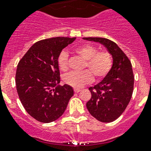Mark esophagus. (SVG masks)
<instances>
[{
    "mask_svg": "<svg viewBox=\"0 0 151 151\" xmlns=\"http://www.w3.org/2000/svg\"><path fill=\"white\" fill-rule=\"evenodd\" d=\"M74 92L75 93H78V92H80V89H74Z\"/></svg>",
    "mask_w": 151,
    "mask_h": 151,
    "instance_id": "obj_1",
    "label": "esophagus"
}]
</instances>
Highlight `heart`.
I'll return each instance as SVG.
<instances>
[{
	"label": "heart",
	"instance_id": "obj_1",
	"mask_svg": "<svg viewBox=\"0 0 151 151\" xmlns=\"http://www.w3.org/2000/svg\"><path fill=\"white\" fill-rule=\"evenodd\" d=\"M75 52L86 60L84 67L89 70L82 72H71L64 76V82L74 88H80L93 80V76L96 79L105 77L113 67V56L108 51H98L96 46L86 44L78 46ZM58 65L63 72L68 68V55L62 52L58 55Z\"/></svg>",
	"mask_w": 151,
	"mask_h": 151
}]
</instances>
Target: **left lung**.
<instances>
[{
	"label": "left lung",
	"mask_w": 151,
	"mask_h": 151,
	"mask_svg": "<svg viewBox=\"0 0 151 151\" xmlns=\"http://www.w3.org/2000/svg\"><path fill=\"white\" fill-rule=\"evenodd\" d=\"M99 42L113 56V67L100 83L89 88L91 98L86 103L89 113L99 121L110 123L124 112L134 91L131 62L115 42L103 38H83Z\"/></svg>",
	"instance_id": "obj_1"
}]
</instances>
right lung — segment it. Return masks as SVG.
<instances>
[{
  "mask_svg": "<svg viewBox=\"0 0 151 151\" xmlns=\"http://www.w3.org/2000/svg\"><path fill=\"white\" fill-rule=\"evenodd\" d=\"M76 38L56 37L35 42L17 64V92L27 113L42 123L60 117L74 92L60 83L58 58L62 50Z\"/></svg>",
  "mask_w": 151,
  "mask_h": 151,
  "instance_id": "add662e5",
  "label": "right lung"
}]
</instances>
